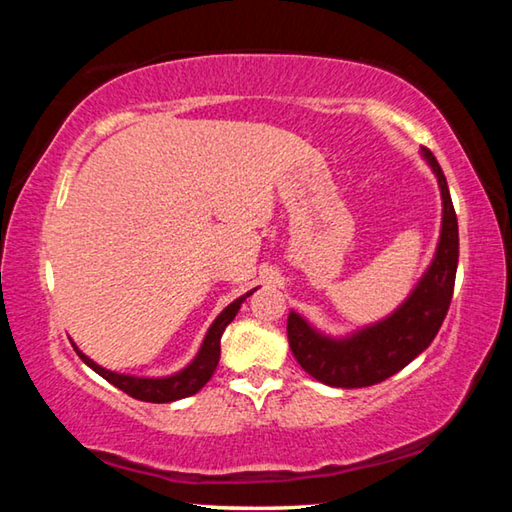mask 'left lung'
<instances>
[{
	"label": "left lung",
	"mask_w": 512,
	"mask_h": 512,
	"mask_svg": "<svg viewBox=\"0 0 512 512\" xmlns=\"http://www.w3.org/2000/svg\"><path fill=\"white\" fill-rule=\"evenodd\" d=\"M443 196V230L433 262L391 316L345 339H329L291 311L287 336L296 361L311 377L336 388L379 384L418 357L436 339L452 302L458 266V221L445 173L429 149H422Z\"/></svg>",
	"instance_id": "8db88e82"
}]
</instances>
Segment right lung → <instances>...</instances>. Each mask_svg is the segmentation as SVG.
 Masks as SVG:
<instances>
[{
    "mask_svg": "<svg viewBox=\"0 0 512 512\" xmlns=\"http://www.w3.org/2000/svg\"><path fill=\"white\" fill-rule=\"evenodd\" d=\"M255 291V289H253ZM250 291V293H253ZM250 293L246 296L237 298L235 302H230L228 307H225L216 320L212 323V327L207 329L205 339L201 350L194 357V361L189 363L187 368H183L176 375L171 377H133V375H119V372H112L106 370L94 363L90 357H85V354L76 348L74 350L79 357L88 363V366L101 375L106 381H110L112 386H117L119 391H124L126 395L135 397V400H142V402H153V404H164V402H176V400H183V397H189L201 391V388L210 381V377L214 375L216 366H219V357H221V334L223 329L232 323V318L237 316V311L241 307V302H244Z\"/></svg>",
    "mask_w": 512,
    "mask_h": 512,
    "instance_id": "add662e5",
    "label": "right lung"
}]
</instances>
